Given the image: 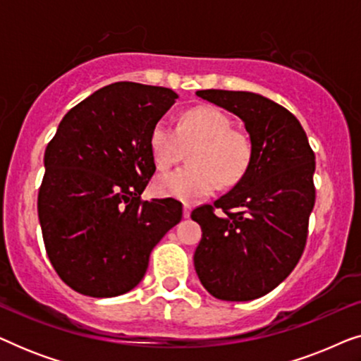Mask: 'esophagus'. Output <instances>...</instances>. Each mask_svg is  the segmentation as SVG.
I'll return each mask as SVG.
<instances>
[{"instance_id":"esophagus-1","label":"esophagus","mask_w":361,"mask_h":361,"mask_svg":"<svg viewBox=\"0 0 361 361\" xmlns=\"http://www.w3.org/2000/svg\"><path fill=\"white\" fill-rule=\"evenodd\" d=\"M190 212H192V207L189 204H184V216H185V219H189Z\"/></svg>"}]
</instances>
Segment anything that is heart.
Returning a JSON list of instances; mask_svg holds the SVG:
<instances>
[{
  "instance_id": "b5f03b06",
  "label": "heart",
  "mask_w": 361,
  "mask_h": 361,
  "mask_svg": "<svg viewBox=\"0 0 361 361\" xmlns=\"http://www.w3.org/2000/svg\"><path fill=\"white\" fill-rule=\"evenodd\" d=\"M192 166L162 174L154 182L157 195L194 202L214 194L219 182H238L251 162L250 137L233 130L230 116L215 106H197L182 115L179 126L157 121L149 136V151L159 169L180 159L182 147L195 145Z\"/></svg>"
}]
</instances>
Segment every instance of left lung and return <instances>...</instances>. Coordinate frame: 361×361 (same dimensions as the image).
Segmentation results:
<instances>
[{
  "instance_id": "1",
  "label": "left lung",
  "mask_w": 361,
  "mask_h": 361,
  "mask_svg": "<svg viewBox=\"0 0 361 361\" xmlns=\"http://www.w3.org/2000/svg\"><path fill=\"white\" fill-rule=\"evenodd\" d=\"M197 95L241 118L253 147L233 189L192 212L202 228L197 276L216 299H258L283 283L304 253L315 204L314 151L298 118L269 98L230 90Z\"/></svg>"
}]
</instances>
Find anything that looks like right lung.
Here are the masks:
<instances>
[{
    "mask_svg": "<svg viewBox=\"0 0 361 361\" xmlns=\"http://www.w3.org/2000/svg\"><path fill=\"white\" fill-rule=\"evenodd\" d=\"M177 98L171 88L111 83L68 110L47 145L39 221L54 269L77 293L131 290L180 221L179 200L141 199L156 171L151 131Z\"/></svg>",
    "mask_w": 361,
    "mask_h": 361,
    "instance_id": "1",
    "label": "right lung"
}]
</instances>
